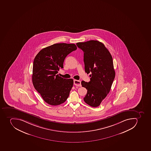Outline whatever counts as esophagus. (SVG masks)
<instances>
[{
  "label": "esophagus",
  "mask_w": 151,
  "mask_h": 151,
  "mask_svg": "<svg viewBox=\"0 0 151 151\" xmlns=\"http://www.w3.org/2000/svg\"><path fill=\"white\" fill-rule=\"evenodd\" d=\"M74 84L75 86H81V81H79V80H74Z\"/></svg>",
  "instance_id": "obj_1"
}]
</instances>
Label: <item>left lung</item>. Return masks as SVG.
<instances>
[{
    "label": "left lung",
    "instance_id": "8db88e82",
    "mask_svg": "<svg viewBox=\"0 0 151 151\" xmlns=\"http://www.w3.org/2000/svg\"><path fill=\"white\" fill-rule=\"evenodd\" d=\"M76 45L84 52L85 72L91 73L90 81L81 82L88 90L84 101L97 107L110 91L115 76L113 59L104 44L98 41L77 42Z\"/></svg>",
    "mask_w": 151,
    "mask_h": 151
}]
</instances>
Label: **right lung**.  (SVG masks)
Listing matches in <instances>:
<instances>
[{
  "instance_id": "1",
  "label": "right lung",
  "mask_w": 151,
  "mask_h": 151,
  "mask_svg": "<svg viewBox=\"0 0 151 151\" xmlns=\"http://www.w3.org/2000/svg\"><path fill=\"white\" fill-rule=\"evenodd\" d=\"M75 44L55 43L42 49L33 61L32 81L36 90L46 102L57 106L65 102L69 95L74 81L57 74L63 68L67 55L76 50Z\"/></svg>"
}]
</instances>
